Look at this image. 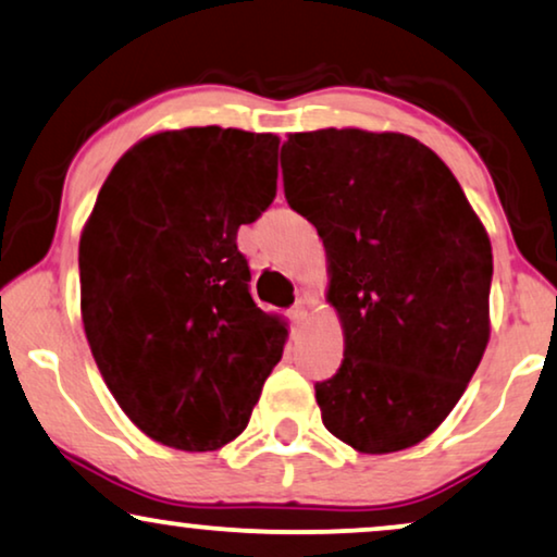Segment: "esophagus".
I'll list each match as a JSON object with an SVG mask.
<instances>
[{
  "label": "esophagus",
  "mask_w": 557,
  "mask_h": 557,
  "mask_svg": "<svg viewBox=\"0 0 557 557\" xmlns=\"http://www.w3.org/2000/svg\"><path fill=\"white\" fill-rule=\"evenodd\" d=\"M287 315H290V321H293V326L295 329H300L302 323L308 321V308L302 306V302H298V306H293L290 311H287Z\"/></svg>",
  "instance_id": "esophagus-1"
}]
</instances>
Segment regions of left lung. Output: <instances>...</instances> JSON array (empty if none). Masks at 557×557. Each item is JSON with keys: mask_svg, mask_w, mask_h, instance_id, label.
<instances>
[{"mask_svg": "<svg viewBox=\"0 0 557 557\" xmlns=\"http://www.w3.org/2000/svg\"><path fill=\"white\" fill-rule=\"evenodd\" d=\"M280 161L287 202L326 249L344 329L339 370L315 383L323 426L364 455L419 445L491 339L485 226L445 161L404 133H290Z\"/></svg>", "mask_w": 557, "mask_h": 557, "instance_id": "8db88e82", "label": "left lung"}]
</instances>
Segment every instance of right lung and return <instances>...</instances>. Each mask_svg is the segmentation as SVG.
Instances as JSON below:
<instances>
[{
  "instance_id": "obj_1",
  "label": "right lung",
  "mask_w": 557,
  "mask_h": 557,
  "mask_svg": "<svg viewBox=\"0 0 557 557\" xmlns=\"http://www.w3.org/2000/svg\"><path fill=\"white\" fill-rule=\"evenodd\" d=\"M274 133L159 131L117 159L79 238L82 321L125 417L208 453L249 424L287 323L249 295L238 226L277 193Z\"/></svg>"
}]
</instances>
